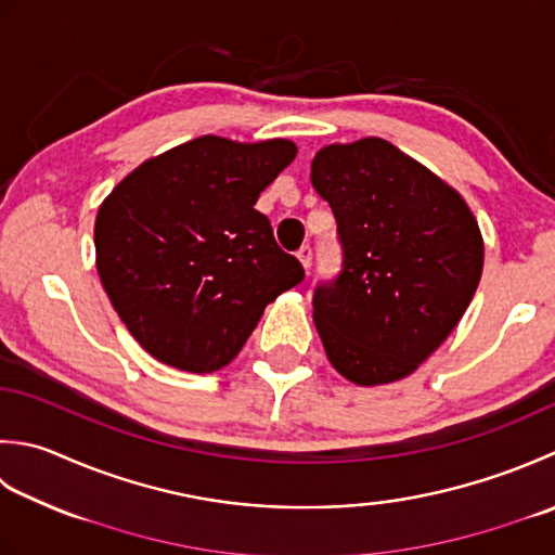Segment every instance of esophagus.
<instances>
[{
	"instance_id": "34e87169",
	"label": "esophagus",
	"mask_w": 555,
	"mask_h": 555,
	"mask_svg": "<svg viewBox=\"0 0 555 555\" xmlns=\"http://www.w3.org/2000/svg\"><path fill=\"white\" fill-rule=\"evenodd\" d=\"M298 262L302 264V269H306V271L312 267V249H310V245H302L298 249Z\"/></svg>"
}]
</instances>
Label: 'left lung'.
Listing matches in <instances>:
<instances>
[{
    "label": "left lung",
    "mask_w": 555,
    "mask_h": 555,
    "mask_svg": "<svg viewBox=\"0 0 555 555\" xmlns=\"http://www.w3.org/2000/svg\"><path fill=\"white\" fill-rule=\"evenodd\" d=\"M312 188L330 202L344 269L314 288L312 320L336 373L397 383L448 339L483 271V237L462 194L395 144L320 149Z\"/></svg>",
    "instance_id": "8db88e82"
}]
</instances>
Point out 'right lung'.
Returning <instances> with one entry per match:
<instances>
[{
    "label": "right lung",
    "instance_id": "right-lung-1",
    "mask_svg": "<svg viewBox=\"0 0 555 555\" xmlns=\"http://www.w3.org/2000/svg\"><path fill=\"white\" fill-rule=\"evenodd\" d=\"M298 146L204 134L137 166L95 216V269L119 320L156 361L221 371L264 308L306 271L255 209Z\"/></svg>",
    "mask_w": 555,
    "mask_h": 555
}]
</instances>
